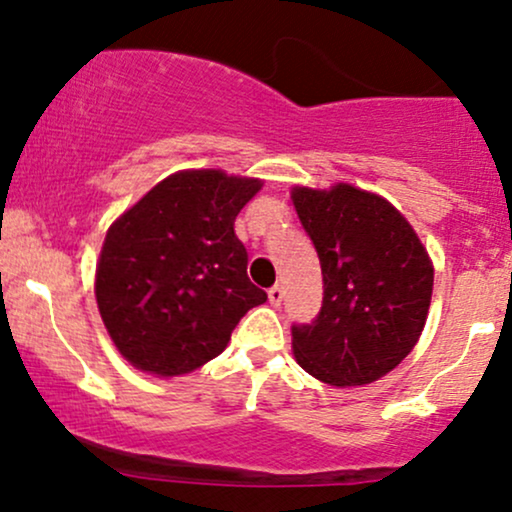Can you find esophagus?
<instances>
[{"label": "esophagus", "mask_w": 512, "mask_h": 512, "mask_svg": "<svg viewBox=\"0 0 512 512\" xmlns=\"http://www.w3.org/2000/svg\"><path fill=\"white\" fill-rule=\"evenodd\" d=\"M267 296H269V303H272V305H274V308H279V305H281V301H284V289H281V286H279V284H274V286H272V289H269V291H267Z\"/></svg>", "instance_id": "34e87169"}]
</instances>
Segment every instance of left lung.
I'll return each mask as SVG.
<instances>
[{"label": "left lung", "instance_id": "obj_1", "mask_svg": "<svg viewBox=\"0 0 512 512\" xmlns=\"http://www.w3.org/2000/svg\"><path fill=\"white\" fill-rule=\"evenodd\" d=\"M293 207L322 267V308L293 325L305 373L334 387L368 385L407 358L424 332L433 264L387 199L354 185L293 187Z\"/></svg>", "mask_w": 512, "mask_h": 512}]
</instances>
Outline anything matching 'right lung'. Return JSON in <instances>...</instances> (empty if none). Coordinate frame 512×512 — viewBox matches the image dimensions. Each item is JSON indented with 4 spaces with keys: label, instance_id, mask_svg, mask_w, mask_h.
<instances>
[{
    "label": "right lung",
    "instance_id": "add662e5",
    "mask_svg": "<svg viewBox=\"0 0 512 512\" xmlns=\"http://www.w3.org/2000/svg\"><path fill=\"white\" fill-rule=\"evenodd\" d=\"M262 180L180 170L151 187L108 228L96 301L117 351L173 378L226 349L240 317L267 301L248 279L233 223Z\"/></svg>",
    "mask_w": 512,
    "mask_h": 512
}]
</instances>
